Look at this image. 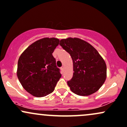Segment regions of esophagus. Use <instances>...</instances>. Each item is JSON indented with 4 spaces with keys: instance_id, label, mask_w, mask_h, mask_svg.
<instances>
[{
    "instance_id": "34e87169",
    "label": "esophagus",
    "mask_w": 127,
    "mask_h": 127,
    "mask_svg": "<svg viewBox=\"0 0 127 127\" xmlns=\"http://www.w3.org/2000/svg\"><path fill=\"white\" fill-rule=\"evenodd\" d=\"M64 66H62V67L61 68V71H62V72H64Z\"/></svg>"
}]
</instances>
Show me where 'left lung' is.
Wrapping results in <instances>:
<instances>
[{
    "instance_id": "left-lung-1",
    "label": "left lung",
    "mask_w": 127,
    "mask_h": 127,
    "mask_svg": "<svg viewBox=\"0 0 127 127\" xmlns=\"http://www.w3.org/2000/svg\"><path fill=\"white\" fill-rule=\"evenodd\" d=\"M59 45L71 55L73 76L67 82L72 92L88 96L96 92L106 79V64L92 45L77 38L60 41Z\"/></svg>"
}]
</instances>
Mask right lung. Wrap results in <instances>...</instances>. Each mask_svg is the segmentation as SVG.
Wrapping results in <instances>:
<instances>
[{
	"mask_svg": "<svg viewBox=\"0 0 127 127\" xmlns=\"http://www.w3.org/2000/svg\"><path fill=\"white\" fill-rule=\"evenodd\" d=\"M59 43V39L55 38L39 39L29 45L18 59V79L33 96L42 97L51 94L61 77L52 55Z\"/></svg>",
	"mask_w": 127,
	"mask_h": 127,
	"instance_id": "obj_1",
	"label": "right lung"
}]
</instances>
